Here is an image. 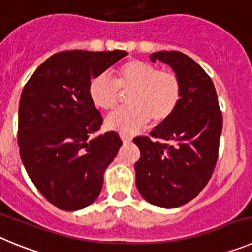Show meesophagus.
I'll return each mask as SVG.
<instances>
[{
  "label": "esophagus",
  "instance_id": "esophagus-1",
  "mask_svg": "<svg viewBox=\"0 0 252 252\" xmlns=\"http://www.w3.org/2000/svg\"><path fill=\"white\" fill-rule=\"evenodd\" d=\"M121 140L124 144H128V142L132 141V137L128 136V135H124V133H121Z\"/></svg>",
  "mask_w": 252,
  "mask_h": 252
}]
</instances>
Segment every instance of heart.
Segmentation results:
<instances>
[{"label": "heart", "instance_id": "obj_1", "mask_svg": "<svg viewBox=\"0 0 252 252\" xmlns=\"http://www.w3.org/2000/svg\"><path fill=\"white\" fill-rule=\"evenodd\" d=\"M120 90L130 91V106L108 116L106 126L121 133L135 132L149 121L153 125L168 121L182 98V83L174 72L158 70L137 59L127 60L116 69V82L106 74L93 78L88 93L97 108L112 111L120 102Z\"/></svg>", "mask_w": 252, "mask_h": 252}]
</instances>
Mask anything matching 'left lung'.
<instances>
[{"mask_svg":"<svg viewBox=\"0 0 252 252\" xmlns=\"http://www.w3.org/2000/svg\"><path fill=\"white\" fill-rule=\"evenodd\" d=\"M150 60L171 66L182 83V98L174 115L151 131L153 140L133 139L141 155L135 164L136 187L149 203L175 208L197 197L212 177L222 112L212 79L192 58L158 51Z\"/></svg>","mask_w":252,"mask_h":252,"instance_id":"1","label":"left lung"}]
</instances>
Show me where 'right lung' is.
<instances>
[{
    "instance_id": "add662e5",
    "label": "right lung",
    "mask_w": 252,
    "mask_h": 252,
    "mask_svg": "<svg viewBox=\"0 0 252 252\" xmlns=\"http://www.w3.org/2000/svg\"><path fill=\"white\" fill-rule=\"evenodd\" d=\"M127 55L124 50H68L44 62L25 84L19 104L20 157L46 201L64 211L92 204L104 170L122 141L115 131L91 139L102 116L88 93L91 78Z\"/></svg>"
}]
</instances>
